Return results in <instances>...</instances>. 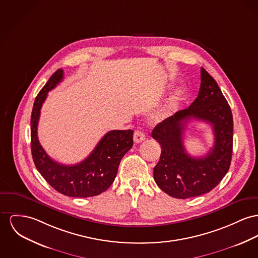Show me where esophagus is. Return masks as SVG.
I'll return each instance as SVG.
<instances>
[{
  "instance_id": "esophagus-1",
  "label": "esophagus",
  "mask_w": 258,
  "mask_h": 258,
  "mask_svg": "<svg viewBox=\"0 0 258 258\" xmlns=\"http://www.w3.org/2000/svg\"><path fill=\"white\" fill-rule=\"evenodd\" d=\"M145 135H144V133L143 132H141L140 130H136L135 131V133H134V142L136 143V144H139V143H142L144 140H145Z\"/></svg>"
}]
</instances>
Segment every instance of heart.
Wrapping results in <instances>:
<instances>
[{
    "instance_id": "b5f03b06",
    "label": "heart",
    "mask_w": 258,
    "mask_h": 258,
    "mask_svg": "<svg viewBox=\"0 0 258 258\" xmlns=\"http://www.w3.org/2000/svg\"><path fill=\"white\" fill-rule=\"evenodd\" d=\"M184 91L182 89L177 90L175 93H173L171 96L162 103L154 113L153 121L155 122H161L167 119L172 114V112L175 110L178 101L183 96Z\"/></svg>"
}]
</instances>
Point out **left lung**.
Returning <instances> with one entry per match:
<instances>
[{
  "label": "left lung",
  "instance_id": "obj_1",
  "mask_svg": "<svg viewBox=\"0 0 258 258\" xmlns=\"http://www.w3.org/2000/svg\"><path fill=\"white\" fill-rule=\"evenodd\" d=\"M201 88L188 108L158 123L152 137L161 146V155L154 168L157 186L176 199L205 195L214 189L230 168L233 150V115L230 105L214 80L202 68ZM210 123L215 145L205 156L190 157L182 143L185 123L189 119Z\"/></svg>",
  "mask_w": 258,
  "mask_h": 258
}]
</instances>
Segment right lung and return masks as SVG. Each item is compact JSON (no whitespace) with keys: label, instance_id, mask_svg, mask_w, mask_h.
<instances>
[{"label":"right lung","instance_id":"right-lung-1","mask_svg":"<svg viewBox=\"0 0 258 258\" xmlns=\"http://www.w3.org/2000/svg\"><path fill=\"white\" fill-rule=\"evenodd\" d=\"M63 79L57 69L35 99L31 114V153L35 166L44 179L58 192L73 198L98 196L113 183L122 157L133 146V130L107 132L83 161L74 165L58 163L47 155L38 140L40 111L50 92Z\"/></svg>","mask_w":258,"mask_h":258}]
</instances>
